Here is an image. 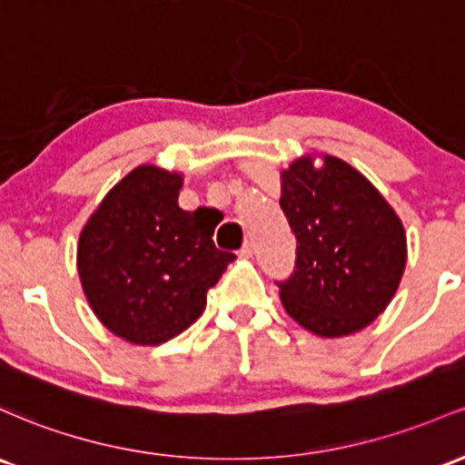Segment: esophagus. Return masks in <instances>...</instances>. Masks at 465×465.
<instances>
[{"mask_svg":"<svg viewBox=\"0 0 465 465\" xmlns=\"http://www.w3.org/2000/svg\"><path fill=\"white\" fill-rule=\"evenodd\" d=\"M241 256L242 258H252L253 256V242H244L242 249H241Z\"/></svg>","mask_w":465,"mask_h":465,"instance_id":"esophagus-1","label":"esophagus"}]
</instances>
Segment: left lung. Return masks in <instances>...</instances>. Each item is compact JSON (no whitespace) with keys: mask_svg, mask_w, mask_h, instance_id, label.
<instances>
[{"mask_svg":"<svg viewBox=\"0 0 465 465\" xmlns=\"http://www.w3.org/2000/svg\"><path fill=\"white\" fill-rule=\"evenodd\" d=\"M295 158L280 174V207L295 233V272L278 282L291 318L320 338L366 329L406 269V232L361 172L338 156Z\"/></svg>","mask_w":465,"mask_h":465,"instance_id":"1","label":"left lung"}]
</instances>
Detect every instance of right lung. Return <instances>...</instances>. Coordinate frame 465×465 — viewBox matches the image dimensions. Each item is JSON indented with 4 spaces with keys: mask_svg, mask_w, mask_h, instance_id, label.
Segmentation results:
<instances>
[{
    "mask_svg": "<svg viewBox=\"0 0 465 465\" xmlns=\"http://www.w3.org/2000/svg\"><path fill=\"white\" fill-rule=\"evenodd\" d=\"M181 172L139 165L81 229L76 269L90 309L116 338L158 346L201 318L233 253L213 244L201 209L178 207Z\"/></svg>",
    "mask_w": 465,
    "mask_h": 465,
    "instance_id": "right-lung-1",
    "label": "right lung"
}]
</instances>
